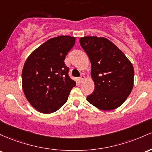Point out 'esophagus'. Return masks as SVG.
<instances>
[{"label": "esophagus", "mask_w": 152, "mask_h": 152, "mask_svg": "<svg viewBox=\"0 0 152 152\" xmlns=\"http://www.w3.org/2000/svg\"><path fill=\"white\" fill-rule=\"evenodd\" d=\"M85 79V76L84 75H81L80 77V81L81 83H82V82H83V80H84Z\"/></svg>", "instance_id": "1"}]
</instances>
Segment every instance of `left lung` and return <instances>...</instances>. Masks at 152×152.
Masks as SVG:
<instances>
[{
  "instance_id": "1",
  "label": "left lung",
  "mask_w": 152,
  "mask_h": 152,
  "mask_svg": "<svg viewBox=\"0 0 152 152\" xmlns=\"http://www.w3.org/2000/svg\"><path fill=\"white\" fill-rule=\"evenodd\" d=\"M80 44L91 63L95 90L87 97L92 105L103 110L118 108L134 86L132 64L116 46L104 37H84Z\"/></svg>"
}]
</instances>
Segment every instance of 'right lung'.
Returning <instances> with one entry per match:
<instances>
[{"label": "right lung", "instance_id": "1", "mask_svg": "<svg viewBox=\"0 0 152 152\" xmlns=\"http://www.w3.org/2000/svg\"><path fill=\"white\" fill-rule=\"evenodd\" d=\"M75 43V38L59 36L36 49L26 60L22 87L31 105L42 113L57 111L67 102L76 83L69 77L64 60Z\"/></svg>", "mask_w": 152, "mask_h": 152}]
</instances>
